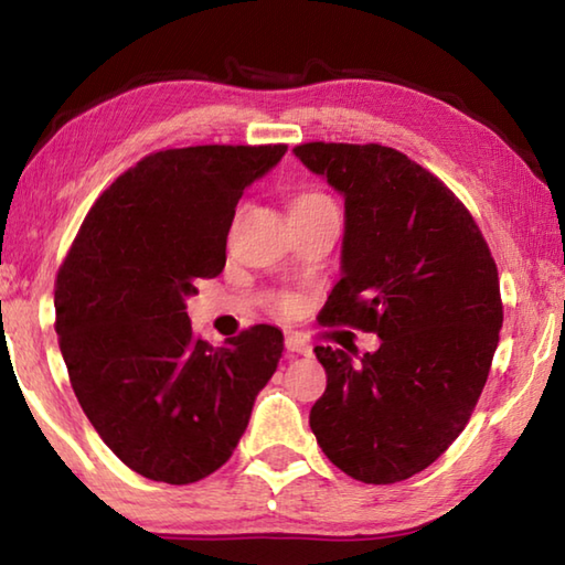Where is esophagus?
<instances>
[{"mask_svg": "<svg viewBox=\"0 0 565 565\" xmlns=\"http://www.w3.org/2000/svg\"><path fill=\"white\" fill-rule=\"evenodd\" d=\"M284 347H286V351H289V353H296V356H309V353H311L309 343H303L301 339H296V337H286Z\"/></svg>", "mask_w": 565, "mask_h": 565, "instance_id": "1", "label": "esophagus"}]
</instances>
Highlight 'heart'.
<instances>
[{"label": "heart", "mask_w": 565, "mask_h": 565, "mask_svg": "<svg viewBox=\"0 0 565 565\" xmlns=\"http://www.w3.org/2000/svg\"><path fill=\"white\" fill-rule=\"evenodd\" d=\"M301 199H327L323 194H317V191H311V194H303Z\"/></svg>", "instance_id": "1"}]
</instances>
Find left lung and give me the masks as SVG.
I'll use <instances>...</instances> for the list:
<instances>
[{"label":"left lung","mask_w":565,"mask_h":565,"mask_svg":"<svg viewBox=\"0 0 565 565\" xmlns=\"http://www.w3.org/2000/svg\"><path fill=\"white\" fill-rule=\"evenodd\" d=\"M294 154L343 196L341 281L321 321L381 339L359 362L313 349L327 391L309 426L356 481H404L456 441L489 379L503 323L495 262L454 191L401 151L313 141Z\"/></svg>","instance_id":"8db88e82"}]
</instances>
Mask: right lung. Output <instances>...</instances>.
I'll list each match as a JSON object with an SVG mask.
<instances>
[{
	"mask_svg": "<svg viewBox=\"0 0 565 565\" xmlns=\"http://www.w3.org/2000/svg\"><path fill=\"white\" fill-rule=\"evenodd\" d=\"M286 154L189 147L141 159L104 191L56 274L60 349L84 414L131 471L194 483L228 461L284 337L259 327L214 349L186 299L226 264L244 189Z\"/></svg>",
	"mask_w": 565,
	"mask_h": 565,
	"instance_id": "right-lung-1",
	"label": "right lung"
}]
</instances>
